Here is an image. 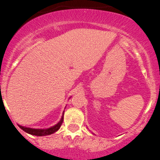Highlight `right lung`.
Listing matches in <instances>:
<instances>
[{
    "label": "right lung",
    "instance_id": "obj_1",
    "mask_svg": "<svg viewBox=\"0 0 160 160\" xmlns=\"http://www.w3.org/2000/svg\"><path fill=\"white\" fill-rule=\"evenodd\" d=\"M64 114V113H63ZM62 122H63V114H62V118H61L60 121L58 122L56 125H55L54 126H52L50 128H45V129H38V128H27V127L22 126V125H18L19 128H22V130L25 131L27 133L30 134V135H37V136H44V135H49L51 134H53L54 132H56V131H58L60 128L61 125H62Z\"/></svg>",
    "mask_w": 160,
    "mask_h": 160
}]
</instances>
